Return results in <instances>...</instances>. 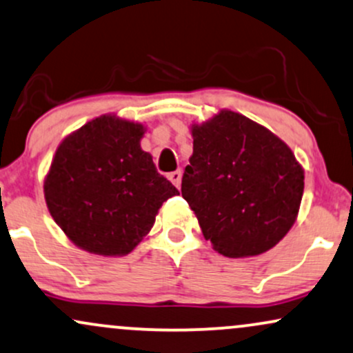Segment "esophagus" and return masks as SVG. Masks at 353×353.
<instances>
[{
	"label": "esophagus",
	"mask_w": 353,
	"mask_h": 353,
	"mask_svg": "<svg viewBox=\"0 0 353 353\" xmlns=\"http://www.w3.org/2000/svg\"><path fill=\"white\" fill-rule=\"evenodd\" d=\"M168 180L172 181V183L175 185L176 188H180V181H181V172H180V170H176V172L168 173Z\"/></svg>",
	"instance_id": "esophagus-1"
}]
</instances>
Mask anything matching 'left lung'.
<instances>
[{
    "instance_id": "8db88e82",
    "label": "left lung",
    "mask_w": 353,
    "mask_h": 353,
    "mask_svg": "<svg viewBox=\"0 0 353 353\" xmlns=\"http://www.w3.org/2000/svg\"><path fill=\"white\" fill-rule=\"evenodd\" d=\"M192 134L181 196L205 239L228 258L258 256L276 246L296 221L304 193V170L291 148L231 110L193 125Z\"/></svg>"
}]
</instances>
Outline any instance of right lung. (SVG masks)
<instances>
[{
	"instance_id": "add662e5",
	"label": "right lung",
	"mask_w": 353,
	"mask_h": 353,
	"mask_svg": "<svg viewBox=\"0 0 353 353\" xmlns=\"http://www.w3.org/2000/svg\"><path fill=\"white\" fill-rule=\"evenodd\" d=\"M143 125L112 115L87 122L57 147L44 181L54 221L82 250L128 254L178 190L140 148Z\"/></svg>"
}]
</instances>
